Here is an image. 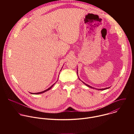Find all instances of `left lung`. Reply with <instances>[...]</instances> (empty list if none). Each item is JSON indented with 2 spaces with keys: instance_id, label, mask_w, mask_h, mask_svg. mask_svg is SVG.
Listing matches in <instances>:
<instances>
[{
  "instance_id": "obj_1",
  "label": "left lung",
  "mask_w": 134,
  "mask_h": 134,
  "mask_svg": "<svg viewBox=\"0 0 134 134\" xmlns=\"http://www.w3.org/2000/svg\"><path fill=\"white\" fill-rule=\"evenodd\" d=\"M84 83V82H83ZM87 86H88V87H90V88H94V87H91V86H90V85H87V84H85V83H84ZM109 87H107V88H102V89H98V90H106V89H108V88H109ZM96 89V88H95Z\"/></svg>"
}]
</instances>
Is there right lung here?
<instances>
[{
  "instance_id": "1",
  "label": "right lung",
  "mask_w": 134,
  "mask_h": 134,
  "mask_svg": "<svg viewBox=\"0 0 134 134\" xmlns=\"http://www.w3.org/2000/svg\"><path fill=\"white\" fill-rule=\"evenodd\" d=\"M54 85V84H53L51 86H50L49 88H48V89H47V90H46L45 91H42V92H38V93H31V94H41V93H44V92H46V91H48V90H50L52 87V86H53Z\"/></svg>"
}]
</instances>
